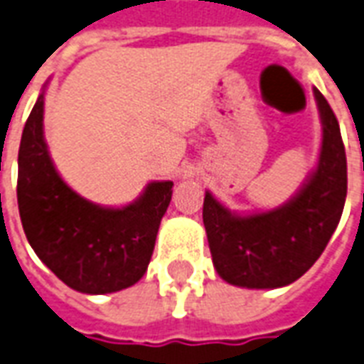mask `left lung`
Masks as SVG:
<instances>
[{
  "label": "left lung",
  "instance_id": "1",
  "mask_svg": "<svg viewBox=\"0 0 364 364\" xmlns=\"http://www.w3.org/2000/svg\"><path fill=\"white\" fill-rule=\"evenodd\" d=\"M312 92L322 119L318 166L289 203L239 216L210 193L204 196L212 262L228 284L250 289L293 284L318 260L340 223L347 195L346 146L330 104L318 88Z\"/></svg>",
  "mask_w": 364,
  "mask_h": 364
}]
</instances>
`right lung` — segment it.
I'll return each mask as SVG.
<instances>
[{
  "mask_svg": "<svg viewBox=\"0 0 364 364\" xmlns=\"http://www.w3.org/2000/svg\"><path fill=\"white\" fill-rule=\"evenodd\" d=\"M171 187V181L148 183L123 208H104L77 195L53 168L40 94L18 146V214L34 252L71 289L104 295L144 276Z\"/></svg>",
  "mask_w": 364,
  "mask_h": 364,
  "instance_id": "obj_1",
  "label": "right lung"
}]
</instances>
